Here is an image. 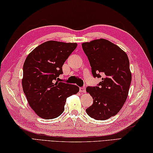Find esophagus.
I'll use <instances>...</instances> for the list:
<instances>
[{"label": "esophagus", "mask_w": 153, "mask_h": 153, "mask_svg": "<svg viewBox=\"0 0 153 153\" xmlns=\"http://www.w3.org/2000/svg\"><path fill=\"white\" fill-rule=\"evenodd\" d=\"M79 92H81V93H85L86 92L85 87H80V88H79Z\"/></svg>", "instance_id": "34e87169"}]
</instances>
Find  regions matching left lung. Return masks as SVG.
I'll return each instance as SVG.
<instances>
[{
	"label": "left lung",
	"mask_w": 153,
	"mask_h": 153,
	"mask_svg": "<svg viewBox=\"0 0 153 153\" xmlns=\"http://www.w3.org/2000/svg\"><path fill=\"white\" fill-rule=\"evenodd\" d=\"M94 77H101L96 87H87L86 91L93 99L86 109L91 118L105 120L117 114L125 103L131 82L129 62L124 51L105 39L82 43Z\"/></svg>",
	"instance_id": "8db88e82"
}]
</instances>
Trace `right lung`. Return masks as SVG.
Wrapping results in <instances>:
<instances>
[{
  "instance_id": "1",
  "label": "right lung",
  "mask_w": 153,
  "mask_h": 153,
  "mask_svg": "<svg viewBox=\"0 0 153 153\" xmlns=\"http://www.w3.org/2000/svg\"><path fill=\"white\" fill-rule=\"evenodd\" d=\"M77 45L48 41L32 51L25 60L23 91L31 108L42 118L53 119L61 115L66 99L79 91L77 85L56 81L63 73L65 61Z\"/></svg>"
}]
</instances>
